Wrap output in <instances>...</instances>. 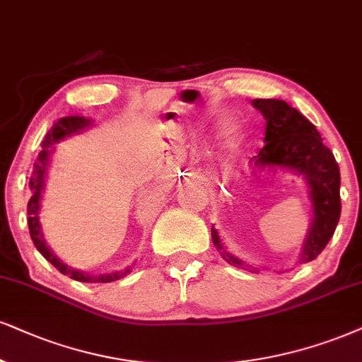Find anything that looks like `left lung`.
<instances>
[{"label":"left lung","instance_id":"obj_1","mask_svg":"<svg viewBox=\"0 0 362 362\" xmlns=\"http://www.w3.org/2000/svg\"><path fill=\"white\" fill-rule=\"evenodd\" d=\"M255 109L265 119V146L257 158L258 166H282L296 169L304 174L314 211V220L302 248V262H310L319 257L329 240L336 231L341 216V173L327 146L322 144V137L312 122H309L297 109L287 102L276 99L252 100ZM211 238L218 250L221 242L218 231L211 226ZM223 258L235 267L247 265L230 253L221 252ZM257 270V269H253Z\"/></svg>","mask_w":362,"mask_h":362}]
</instances>
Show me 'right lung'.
Returning a JSON list of instances; mask_svg holds the SVG:
<instances>
[{
	"label": "right lung",
	"instance_id": "obj_1",
	"mask_svg": "<svg viewBox=\"0 0 362 362\" xmlns=\"http://www.w3.org/2000/svg\"><path fill=\"white\" fill-rule=\"evenodd\" d=\"M88 124H90V120H87L83 117H77V115H75V117H64V119L58 120V122L53 124V127L47 132V136H45V141H43V151L38 154L37 160H35L33 171H31V176H30V189L33 194H31V198L28 202V209H26L28 218H26V220H28L30 236H31V240H33L35 247H37L38 252L42 253V255L47 258V260L50 262L58 272H60V274L69 275L70 279L78 280V282L107 284V282H114V280H119V279H122V276H126L129 272H131V267L122 272H115V274L99 275V276H90V275L82 274V272L72 270L70 267H66L64 262L58 260V258L50 252V248L45 245L42 231H40V221H38L40 194H42V189L45 185V173H47L48 156H50V149H48V147H50L53 142H58V141L65 139L66 136H72V134L78 132L80 129L87 127Z\"/></svg>",
	"mask_w": 362,
	"mask_h": 362
}]
</instances>
